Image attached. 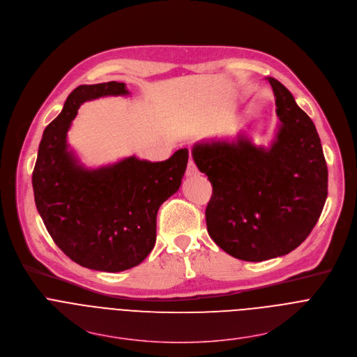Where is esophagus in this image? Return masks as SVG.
<instances>
[{
  "mask_svg": "<svg viewBox=\"0 0 357 357\" xmlns=\"http://www.w3.org/2000/svg\"><path fill=\"white\" fill-rule=\"evenodd\" d=\"M196 175H199L197 167L195 165L193 160H189V162H188V167H186V176H196Z\"/></svg>",
  "mask_w": 357,
  "mask_h": 357,
  "instance_id": "esophagus-1",
  "label": "esophagus"
}]
</instances>
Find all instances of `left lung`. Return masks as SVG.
I'll return each mask as SVG.
<instances>
[{
    "label": "left lung",
    "mask_w": 357,
    "mask_h": 357,
    "mask_svg": "<svg viewBox=\"0 0 357 357\" xmlns=\"http://www.w3.org/2000/svg\"><path fill=\"white\" fill-rule=\"evenodd\" d=\"M279 132L271 147L245 136L203 142L192 149L213 195L206 207L211 240L248 262L283 257L312 231L328 196V168L317 129L290 91L268 77Z\"/></svg>",
    "instance_id": "1"
}]
</instances>
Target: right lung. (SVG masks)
Listing matches in <instances>:
<instances>
[{"instance_id": "add662e5", "label": "right lung", "mask_w": 357, "mask_h": 357, "mask_svg": "<svg viewBox=\"0 0 357 357\" xmlns=\"http://www.w3.org/2000/svg\"><path fill=\"white\" fill-rule=\"evenodd\" d=\"M125 82L79 85L45 129L32 185L38 211L56 245L75 264L102 272L140 265L155 245L160 206L178 192L189 151L161 162L135 155L88 169L68 150L67 132L91 99L128 95Z\"/></svg>"}]
</instances>
